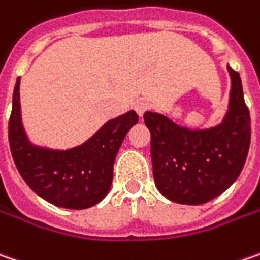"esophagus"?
<instances>
[{"mask_svg": "<svg viewBox=\"0 0 260 260\" xmlns=\"http://www.w3.org/2000/svg\"><path fill=\"white\" fill-rule=\"evenodd\" d=\"M135 110L139 114V117H142L146 111L149 110V104L146 101H137L136 104H135Z\"/></svg>", "mask_w": 260, "mask_h": 260, "instance_id": "obj_1", "label": "esophagus"}]
</instances>
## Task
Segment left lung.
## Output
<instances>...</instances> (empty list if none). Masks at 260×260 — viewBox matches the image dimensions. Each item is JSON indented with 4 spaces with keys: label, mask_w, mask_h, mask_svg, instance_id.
Segmentation results:
<instances>
[{
    "label": "left lung",
    "mask_w": 260,
    "mask_h": 260,
    "mask_svg": "<svg viewBox=\"0 0 260 260\" xmlns=\"http://www.w3.org/2000/svg\"><path fill=\"white\" fill-rule=\"evenodd\" d=\"M231 77L230 104L222 123L190 130L159 112H145L150 132L153 178L167 199L202 205L224 193L240 175L250 146V114L240 74Z\"/></svg>",
    "instance_id": "8db88e82"
}]
</instances>
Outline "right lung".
Masks as SVG:
<instances>
[{
  "mask_svg": "<svg viewBox=\"0 0 260 260\" xmlns=\"http://www.w3.org/2000/svg\"><path fill=\"white\" fill-rule=\"evenodd\" d=\"M139 121L135 111L104 124L83 145L67 150L35 146L21 124L20 79L13 93L8 140L14 164L26 184L46 202L67 209H86L110 191L112 167L127 132Z\"/></svg>",
  "mask_w": 260,
  "mask_h": 260,
  "instance_id": "obj_1",
  "label": "right lung"
}]
</instances>
